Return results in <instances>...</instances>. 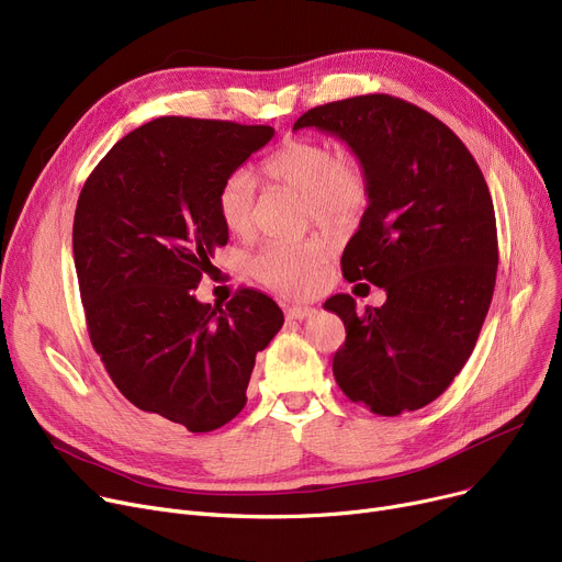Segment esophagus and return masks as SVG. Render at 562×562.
Returning a JSON list of instances; mask_svg holds the SVG:
<instances>
[{
  "label": "esophagus",
  "mask_w": 562,
  "mask_h": 562,
  "mask_svg": "<svg viewBox=\"0 0 562 562\" xmlns=\"http://www.w3.org/2000/svg\"><path fill=\"white\" fill-rule=\"evenodd\" d=\"M316 310L314 307H303V305H293V307H286L284 314L289 321H303L307 316H312Z\"/></svg>",
  "instance_id": "1"
}]
</instances>
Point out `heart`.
Instances as JSON below:
<instances>
[{"label": "heart", "instance_id": "b5f03b06", "mask_svg": "<svg viewBox=\"0 0 562 562\" xmlns=\"http://www.w3.org/2000/svg\"><path fill=\"white\" fill-rule=\"evenodd\" d=\"M261 175L273 184L289 187L305 198L307 214L333 227L356 223L369 200V180L362 161L335 155L326 140L293 138L266 157ZM218 214L234 236H248L255 227V182L250 172L234 170L218 191ZM328 239L307 236L299 241H269L252 259V276L286 296L310 293L328 257Z\"/></svg>", "mask_w": 562, "mask_h": 562}]
</instances>
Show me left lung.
Segmentation results:
<instances>
[{"label":"left lung","mask_w":562,"mask_h":562,"mask_svg":"<svg viewBox=\"0 0 562 562\" xmlns=\"http://www.w3.org/2000/svg\"><path fill=\"white\" fill-rule=\"evenodd\" d=\"M303 127L341 138L362 161L369 206L341 271L387 293L362 314L348 293L323 305L346 328L337 385L380 417L419 409L462 371L492 303L498 244L485 177L445 123L392 95L314 106L293 123Z\"/></svg>","instance_id":"8db88e82"}]
</instances>
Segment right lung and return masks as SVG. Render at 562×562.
<instances>
[{
    "mask_svg": "<svg viewBox=\"0 0 562 562\" xmlns=\"http://www.w3.org/2000/svg\"><path fill=\"white\" fill-rule=\"evenodd\" d=\"M273 134L157 117L111 147L77 200L72 252L88 337L130 403L191 432L239 415L255 356L284 323L255 289L225 307L193 293L229 239L221 184Z\"/></svg>",
    "mask_w": 562,
    "mask_h": 562,
    "instance_id": "right-lung-1",
    "label": "right lung"
}]
</instances>
